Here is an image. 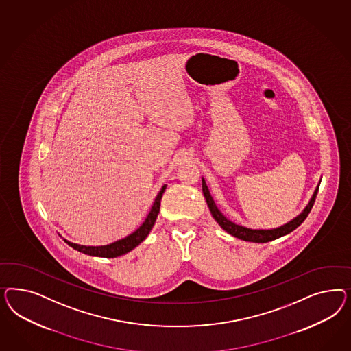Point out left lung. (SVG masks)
<instances>
[{"label": "left lung", "mask_w": 351, "mask_h": 351, "mask_svg": "<svg viewBox=\"0 0 351 351\" xmlns=\"http://www.w3.org/2000/svg\"><path fill=\"white\" fill-rule=\"evenodd\" d=\"M202 191L203 194H204V198H206V202H207V206H208L210 211L213 213V219L219 223V225L223 228L225 232H228V233L232 234L235 238H239V239L245 241V242L266 243V242L274 241V239L279 238V237H283L286 234L293 232L298 226L304 223V220L308 217V213L311 211V208L314 206L317 194H318L319 185L317 186L315 191H314V194H313V197H311L308 206L305 207V210L302 213L298 215V217H295L292 221H289L286 225H282V226H279L276 229H270V230H255V229H248V228H245V226H241V225L232 223L216 207V204L213 202V197L210 194V191H208V188L206 185L204 179H202Z\"/></svg>", "instance_id": "8db88e82"}]
</instances>
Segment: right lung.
I'll return each mask as SVG.
<instances>
[{"mask_svg":"<svg viewBox=\"0 0 351 351\" xmlns=\"http://www.w3.org/2000/svg\"><path fill=\"white\" fill-rule=\"evenodd\" d=\"M165 191H166V185L162 186V189L158 193L156 201L153 203L152 210L148 213L145 221L138 229H136L134 233L128 235L126 238L119 239L117 242L110 243V245H97V247H95V245H75V243H71L68 241H65V242L71 247H73L77 251L85 254V255L96 256V257H118V256L128 254L148 237L149 232L152 230L153 225L156 223V219L158 216V213H160V199H162V195H163Z\"/></svg>","mask_w":351,"mask_h":351,"instance_id":"obj_1","label":"right lung"}]
</instances>
